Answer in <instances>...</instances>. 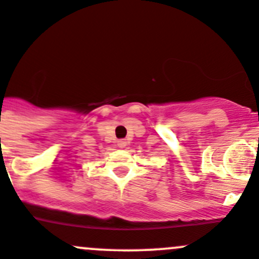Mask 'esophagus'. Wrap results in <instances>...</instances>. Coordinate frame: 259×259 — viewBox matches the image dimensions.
<instances>
[{"label":"esophagus","mask_w":259,"mask_h":259,"mask_svg":"<svg viewBox=\"0 0 259 259\" xmlns=\"http://www.w3.org/2000/svg\"><path fill=\"white\" fill-rule=\"evenodd\" d=\"M127 145V140L126 139H120L117 140V146H120V148H124V146Z\"/></svg>","instance_id":"34e87169"}]
</instances>
